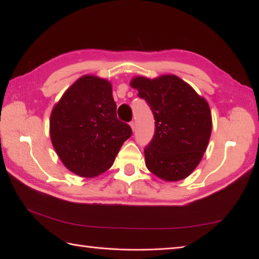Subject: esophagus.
<instances>
[{"label": "esophagus", "mask_w": 259, "mask_h": 259, "mask_svg": "<svg viewBox=\"0 0 259 259\" xmlns=\"http://www.w3.org/2000/svg\"><path fill=\"white\" fill-rule=\"evenodd\" d=\"M130 125H131V127H132L133 132H134V131H135V128H136V125H135V122H134V121H132V122L130 123Z\"/></svg>", "instance_id": "obj_1"}]
</instances>
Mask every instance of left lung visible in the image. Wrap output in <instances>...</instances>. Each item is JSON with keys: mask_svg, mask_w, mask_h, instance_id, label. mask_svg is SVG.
Masks as SVG:
<instances>
[{"mask_svg": "<svg viewBox=\"0 0 259 259\" xmlns=\"http://www.w3.org/2000/svg\"><path fill=\"white\" fill-rule=\"evenodd\" d=\"M131 86L151 107L155 134L144 149L147 168L167 182L184 180L207 149L212 121L207 101L177 75L135 76Z\"/></svg>", "mask_w": 259, "mask_h": 259, "instance_id": "8db88e82", "label": "left lung"}]
</instances>
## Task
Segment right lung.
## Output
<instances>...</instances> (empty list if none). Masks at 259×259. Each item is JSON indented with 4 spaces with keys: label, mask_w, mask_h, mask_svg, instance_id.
Instances as JSON below:
<instances>
[{
    "label": "right lung",
    "mask_w": 259,
    "mask_h": 259,
    "mask_svg": "<svg viewBox=\"0 0 259 259\" xmlns=\"http://www.w3.org/2000/svg\"><path fill=\"white\" fill-rule=\"evenodd\" d=\"M116 110L107 79L84 75L66 90L52 110L50 136L68 170L90 179L111 167L132 136V128L117 118Z\"/></svg>",
    "instance_id": "obj_1"
}]
</instances>
